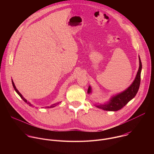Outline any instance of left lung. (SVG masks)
<instances>
[{
	"mask_svg": "<svg viewBox=\"0 0 154 154\" xmlns=\"http://www.w3.org/2000/svg\"><path fill=\"white\" fill-rule=\"evenodd\" d=\"M139 63V68L136 75L135 79L132 82V83L130 85V86H128L125 90L116 94L113 95L108 101L105 102L104 103H97L95 104L94 105L98 108L103 109V110L116 112L121 109L129 101L134 99V97L136 96L137 93H138L141 81V72L142 69V63L140 56ZM91 90L92 88L91 86H89L87 93L88 94H91L92 93Z\"/></svg>",
	"mask_w": 154,
	"mask_h": 154,
	"instance_id": "obj_1",
	"label": "left lung"
}]
</instances>
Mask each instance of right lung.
I'll return each instance as SVG.
<instances>
[{"instance_id":"right-lung-1","label":"right lung","mask_w":154,"mask_h":154,"mask_svg":"<svg viewBox=\"0 0 154 154\" xmlns=\"http://www.w3.org/2000/svg\"><path fill=\"white\" fill-rule=\"evenodd\" d=\"M11 81H12V84H13V88H14V90L16 91V92L18 94V95L22 98V99H23L25 102H26L29 106H33V105L32 104H31L29 102H28L23 96V95H22L20 93H19V91L16 89V86H15V85H14V82H13V80H11ZM59 103H60V102H57V103H54V104H52V105H51V106H45V107H43V108H53V107H55V106H57V105H58Z\"/></svg>"}]
</instances>
